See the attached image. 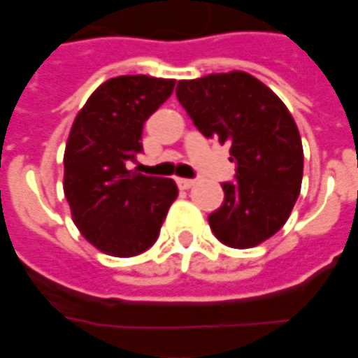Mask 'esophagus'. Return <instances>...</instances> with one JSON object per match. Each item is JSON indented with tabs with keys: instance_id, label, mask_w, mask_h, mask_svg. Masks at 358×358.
<instances>
[{
	"instance_id": "obj_1",
	"label": "esophagus",
	"mask_w": 358,
	"mask_h": 358,
	"mask_svg": "<svg viewBox=\"0 0 358 358\" xmlns=\"http://www.w3.org/2000/svg\"><path fill=\"white\" fill-rule=\"evenodd\" d=\"M192 185H194V181H192V179H177V187H179V189H191Z\"/></svg>"
}]
</instances>
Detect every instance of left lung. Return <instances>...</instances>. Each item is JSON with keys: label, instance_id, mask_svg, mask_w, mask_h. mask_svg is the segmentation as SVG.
Here are the masks:
<instances>
[{"label": "left lung", "instance_id": "8db88e82", "mask_svg": "<svg viewBox=\"0 0 358 358\" xmlns=\"http://www.w3.org/2000/svg\"><path fill=\"white\" fill-rule=\"evenodd\" d=\"M177 100L206 138L227 143L235 179L208 215L217 239L250 248L287 222L303 183V143L285 103L243 71L179 80Z\"/></svg>", "mask_w": 358, "mask_h": 358}]
</instances>
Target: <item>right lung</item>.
Returning a JSON list of instances; mask_svg holds the SVG:
<instances>
[{
    "label": "right lung",
    "mask_w": 358,
    "mask_h": 358,
    "mask_svg": "<svg viewBox=\"0 0 358 358\" xmlns=\"http://www.w3.org/2000/svg\"><path fill=\"white\" fill-rule=\"evenodd\" d=\"M175 80L125 75L86 100L65 146L63 191L88 243L111 256H136L156 243L177 199L173 179L129 171L143 152V127L173 92Z\"/></svg>",
    "instance_id": "right-lung-1"
}]
</instances>
